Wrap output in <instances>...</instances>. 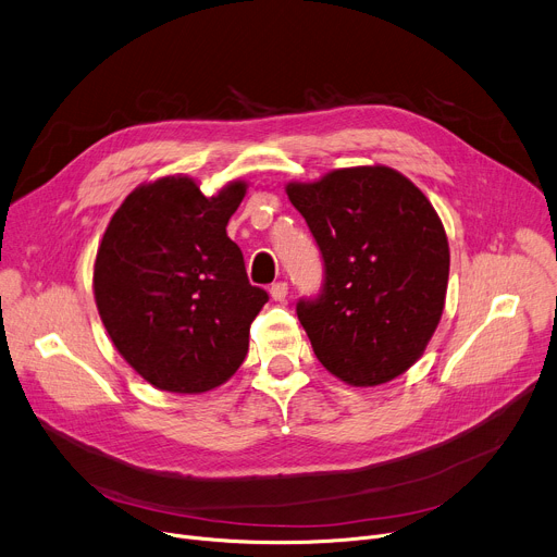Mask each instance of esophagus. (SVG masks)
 I'll list each match as a JSON object with an SVG mask.
<instances>
[{
    "label": "esophagus",
    "mask_w": 557,
    "mask_h": 557,
    "mask_svg": "<svg viewBox=\"0 0 557 557\" xmlns=\"http://www.w3.org/2000/svg\"><path fill=\"white\" fill-rule=\"evenodd\" d=\"M271 297H273L275 301H286V297H288V284H286V282H275V284L271 286Z\"/></svg>",
    "instance_id": "34e87169"
}]
</instances>
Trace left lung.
Returning <instances> with one entry per match:
<instances>
[{"label": "left lung", "mask_w": 557, "mask_h": 557, "mask_svg": "<svg viewBox=\"0 0 557 557\" xmlns=\"http://www.w3.org/2000/svg\"><path fill=\"white\" fill-rule=\"evenodd\" d=\"M324 260L318 297L297 301L318 360L350 386L401 375L433 337L448 284V239L426 195L388 166L286 184Z\"/></svg>", "instance_id": "left-lung-1"}]
</instances>
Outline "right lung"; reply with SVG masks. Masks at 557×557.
I'll return each instance as SVG.
<instances>
[{"mask_svg":"<svg viewBox=\"0 0 557 557\" xmlns=\"http://www.w3.org/2000/svg\"><path fill=\"white\" fill-rule=\"evenodd\" d=\"M244 195L242 180L213 197L186 175L141 184L97 248L99 318L120 356L162 391H211L246 358L250 322L269 295L250 286L226 235Z\"/></svg>","mask_w":557,"mask_h":557,"instance_id":"obj_1","label":"right lung"}]
</instances>
